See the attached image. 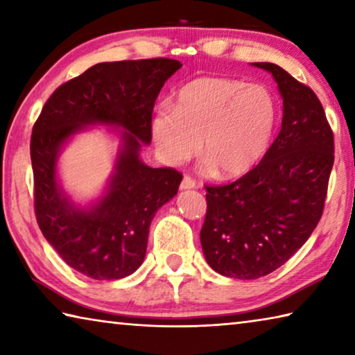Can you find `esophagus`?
<instances>
[{
	"mask_svg": "<svg viewBox=\"0 0 355 355\" xmlns=\"http://www.w3.org/2000/svg\"><path fill=\"white\" fill-rule=\"evenodd\" d=\"M180 188H182V189H192V188H196V182L189 175H184L183 180H182V184H180Z\"/></svg>",
	"mask_w": 355,
	"mask_h": 355,
	"instance_id": "34e87169",
	"label": "esophagus"
}]
</instances>
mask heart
I'll list each match as a JSON object with an SVG mask.
<instances>
[{
  "label": "heart",
  "instance_id": "1",
  "mask_svg": "<svg viewBox=\"0 0 355 355\" xmlns=\"http://www.w3.org/2000/svg\"><path fill=\"white\" fill-rule=\"evenodd\" d=\"M275 120L277 106L261 84L202 76L180 89L175 106L156 111L152 136L167 163L188 161L202 141L208 171L239 177L263 158Z\"/></svg>",
  "mask_w": 355,
  "mask_h": 355
}]
</instances>
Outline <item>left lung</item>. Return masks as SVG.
Listing matches in <instances>:
<instances>
[{
    "label": "left lung",
    "mask_w": 355,
    "mask_h": 355,
    "mask_svg": "<svg viewBox=\"0 0 355 355\" xmlns=\"http://www.w3.org/2000/svg\"><path fill=\"white\" fill-rule=\"evenodd\" d=\"M284 98L282 128L258 163L236 182L207 186L200 243L207 263L225 277L252 280L286 263L313 233L334 166V133L309 86L271 62Z\"/></svg>",
    "instance_id": "left-lung-1"
}]
</instances>
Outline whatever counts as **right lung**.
<instances>
[{
  "label": "right lung",
  "mask_w": 355,
  "mask_h": 355,
  "mask_svg": "<svg viewBox=\"0 0 355 355\" xmlns=\"http://www.w3.org/2000/svg\"><path fill=\"white\" fill-rule=\"evenodd\" d=\"M175 59L101 62L59 86L34 123V208L42 233L59 257L87 277L117 280L146 258L155 213L177 194L182 173L142 163L152 142V114ZM94 124L119 128L121 147L105 192L91 206L71 201L57 180V159L75 134Z\"/></svg>",
  "instance_id": "add662e5"
}]
</instances>
